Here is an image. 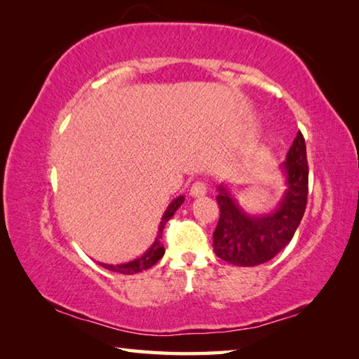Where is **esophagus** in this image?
Here are the masks:
<instances>
[{
    "instance_id": "1",
    "label": "esophagus",
    "mask_w": 359,
    "mask_h": 359,
    "mask_svg": "<svg viewBox=\"0 0 359 359\" xmlns=\"http://www.w3.org/2000/svg\"><path fill=\"white\" fill-rule=\"evenodd\" d=\"M189 193H191L193 197H202L207 194V185H205L203 182H196V184H193L191 189H189Z\"/></svg>"
}]
</instances>
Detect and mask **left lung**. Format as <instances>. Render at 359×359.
<instances>
[{"mask_svg": "<svg viewBox=\"0 0 359 359\" xmlns=\"http://www.w3.org/2000/svg\"><path fill=\"white\" fill-rule=\"evenodd\" d=\"M287 177V189L279 207L270 215L250 216L243 211L230 191L219 187L216 201L220 217L215 233V253L225 262L239 266H255L276 256L288 245L299 226L309 196V163L306 140L299 131L282 163Z\"/></svg>", "mask_w": 359, "mask_h": 359, "instance_id": "1", "label": "left lung"}]
</instances>
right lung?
Segmentation results:
<instances>
[{"label": "right lung", "mask_w": 359, "mask_h": 359, "mask_svg": "<svg viewBox=\"0 0 359 359\" xmlns=\"http://www.w3.org/2000/svg\"><path fill=\"white\" fill-rule=\"evenodd\" d=\"M185 197L184 196H179L177 199H174L170 205H168V208L165 211V215L162 217V222L158 225V231H157V238L154 241V243L144 251V253L134 259L131 262H126V264H120V265H109V264H100L103 269L106 270H111V271H117V273H123V274H134V273H139L143 270H148L151 269L152 265H154L158 259H162L165 255V248H163V243H162V234H163V228L166 225L168 220H170L174 212L179 210V207L182 203H184Z\"/></svg>", "instance_id": "1"}]
</instances>
